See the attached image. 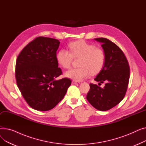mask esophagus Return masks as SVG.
Listing matches in <instances>:
<instances>
[{
    "label": "esophagus",
    "mask_w": 146,
    "mask_h": 146,
    "mask_svg": "<svg viewBox=\"0 0 146 146\" xmlns=\"http://www.w3.org/2000/svg\"><path fill=\"white\" fill-rule=\"evenodd\" d=\"M72 83H73V84H76V85H79V84L80 83L79 82H77V81H75V80L72 81Z\"/></svg>",
    "instance_id": "obj_1"
}]
</instances>
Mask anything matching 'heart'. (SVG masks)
I'll use <instances>...</instances> for the list:
<instances>
[{
	"label": "heart",
	"mask_w": 146,
	"mask_h": 146,
	"mask_svg": "<svg viewBox=\"0 0 146 146\" xmlns=\"http://www.w3.org/2000/svg\"><path fill=\"white\" fill-rule=\"evenodd\" d=\"M68 48L69 52L62 49L57 52L58 63L67 69L71 67L73 58H79L78 66L80 67L66 72V77L75 81H81L90 74L95 75L101 71L105 62V54L102 49L82 40L70 43Z\"/></svg>",
	"instance_id": "1"
}]
</instances>
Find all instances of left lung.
<instances>
[{"label":"left lung","instance_id":"left-lung-1","mask_svg":"<svg viewBox=\"0 0 146 146\" xmlns=\"http://www.w3.org/2000/svg\"><path fill=\"white\" fill-rule=\"evenodd\" d=\"M101 43L105 54V64L95 80L105 82L104 88L90 84L86 99L95 108L101 111L111 109L125 96L129 78V67L124 52L119 47L105 38H95Z\"/></svg>","mask_w":146,"mask_h":146}]
</instances>
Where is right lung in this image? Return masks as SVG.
Listing matches in <instances>:
<instances>
[{
  "instance_id": "obj_1",
  "label": "right lung",
  "mask_w": 146,
  "mask_h": 146,
  "mask_svg": "<svg viewBox=\"0 0 146 146\" xmlns=\"http://www.w3.org/2000/svg\"><path fill=\"white\" fill-rule=\"evenodd\" d=\"M60 41L40 36L29 42L17 57L15 68L18 87L33 109H52L66 95L72 82L68 78L57 80L62 74L56 56Z\"/></svg>"
}]
</instances>
